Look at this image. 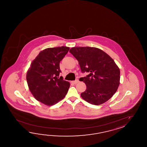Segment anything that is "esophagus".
I'll return each mask as SVG.
<instances>
[{"instance_id":"obj_1","label":"esophagus","mask_w":147,"mask_h":147,"mask_svg":"<svg viewBox=\"0 0 147 147\" xmlns=\"http://www.w3.org/2000/svg\"><path fill=\"white\" fill-rule=\"evenodd\" d=\"M79 80L78 79H76L75 81H72V83H73L74 84H77L78 82H79Z\"/></svg>"}]
</instances>
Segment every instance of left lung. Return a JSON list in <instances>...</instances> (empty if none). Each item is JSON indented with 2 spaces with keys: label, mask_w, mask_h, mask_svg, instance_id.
Returning a JSON list of instances; mask_svg holds the SVG:
<instances>
[{
  "label": "left lung",
  "mask_w": 147,
  "mask_h": 147,
  "mask_svg": "<svg viewBox=\"0 0 147 147\" xmlns=\"http://www.w3.org/2000/svg\"><path fill=\"white\" fill-rule=\"evenodd\" d=\"M69 52L78 60L81 72L88 74L79 79L87 86L81 97L89 103L99 105L113 97L119 87L120 74L114 60L95 47H73Z\"/></svg>",
  "instance_id": "1"
}]
</instances>
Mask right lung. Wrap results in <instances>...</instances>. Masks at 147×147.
I'll return each mask as SVG.
<instances>
[{"label": "right lung", "mask_w": 147, "mask_h": 147, "mask_svg": "<svg viewBox=\"0 0 147 147\" xmlns=\"http://www.w3.org/2000/svg\"><path fill=\"white\" fill-rule=\"evenodd\" d=\"M69 50L65 46L45 49L31 63L26 76L28 87L35 99L41 103L53 105L68 92L70 83L59 77V63Z\"/></svg>", "instance_id": "1"}]
</instances>
